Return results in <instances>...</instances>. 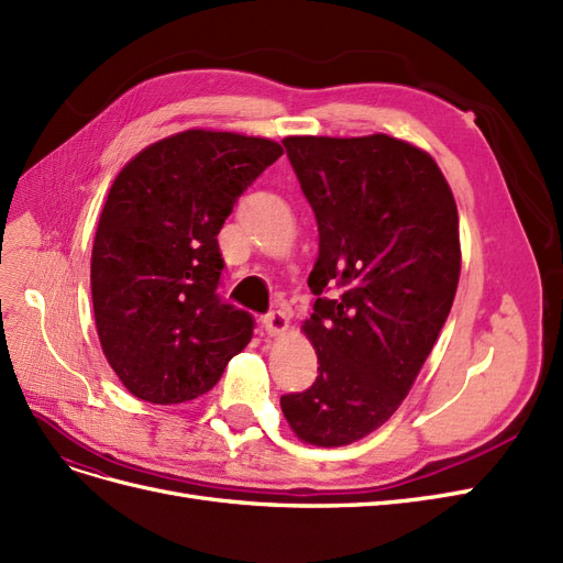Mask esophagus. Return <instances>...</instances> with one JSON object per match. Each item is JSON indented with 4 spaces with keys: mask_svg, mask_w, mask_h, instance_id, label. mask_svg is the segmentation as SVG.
I'll return each instance as SVG.
<instances>
[{
    "mask_svg": "<svg viewBox=\"0 0 563 563\" xmlns=\"http://www.w3.org/2000/svg\"><path fill=\"white\" fill-rule=\"evenodd\" d=\"M262 328L271 336L283 334L287 330V313L285 311H268L266 316H262Z\"/></svg>",
    "mask_w": 563,
    "mask_h": 563,
    "instance_id": "1",
    "label": "esophagus"
}]
</instances>
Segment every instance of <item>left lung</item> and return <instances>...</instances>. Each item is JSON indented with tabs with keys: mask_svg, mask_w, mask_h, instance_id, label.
<instances>
[{
	"mask_svg": "<svg viewBox=\"0 0 563 563\" xmlns=\"http://www.w3.org/2000/svg\"><path fill=\"white\" fill-rule=\"evenodd\" d=\"M283 144L318 222L303 332L320 367L280 409L299 440L343 446L390 419L444 328L461 276L459 210L438 163L409 142Z\"/></svg>",
	"mask_w": 563,
	"mask_h": 563,
	"instance_id": "8db88e82",
	"label": "left lung"
}]
</instances>
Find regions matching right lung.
Masks as SVG:
<instances>
[{
  "label": "right lung",
  "instance_id": "right-lung-1",
  "mask_svg": "<svg viewBox=\"0 0 563 563\" xmlns=\"http://www.w3.org/2000/svg\"><path fill=\"white\" fill-rule=\"evenodd\" d=\"M280 154L274 140L196 129L150 144L117 175L90 292L102 353L140 400H196L250 343L255 318L217 295V233Z\"/></svg>",
  "mask_w": 563,
  "mask_h": 563
}]
</instances>
